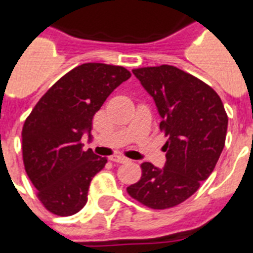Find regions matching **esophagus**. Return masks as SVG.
Here are the masks:
<instances>
[{
	"instance_id": "obj_1",
	"label": "esophagus",
	"mask_w": 253,
	"mask_h": 253,
	"mask_svg": "<svg viewBox=\"0 0 253 253\" xmlns=\"http://www.w3.org/2000/svg\"><path fill=\"white\" fill-rule=\"evenodd\" d=\"M110 159L113 162H115V163H126V162H130L128 158L123 157V155H114V157H111Z\"/></svg>"
}]
</instances>
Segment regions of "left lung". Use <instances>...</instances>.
I'll return each instance as SVG.
<instances>
[{
	"label": "left lung",
	"instance_id": "8db88e82",
	"mask_svg": "<svg viewBox=\"0 0 253 253\" xmlns=\"http://www.w3.org/2000/svg\"><path fill=\"white\" fill-rule=\"evenodd\" d=\"M132 73L157 103L167 161L162 169L142 163V176L127 194L152 210L172 208L212 173L224 148L228 117L211 86L178 67H139Z\"/></svg>",
	"mask_w": 253,
	"mask_h": 253
}]
</instances>
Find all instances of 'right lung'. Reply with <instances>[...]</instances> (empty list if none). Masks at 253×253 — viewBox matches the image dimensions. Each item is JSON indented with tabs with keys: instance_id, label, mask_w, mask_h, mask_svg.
I'll return each instance as SVG.
<instances>
[{
	"instance_id": "1",
	"label": "right lung",
	"mask_w": 253,
	"mask_h": 253,
	"mask_svg": "<svg viewBox=\"0 0 253 253\" xmlns=\"http://www.w3.org/2000/svg\"><path fill=\"white\" fill-rule=\"evenodd\" d=\"M131 73L122 66L84 63L58 80L37 102L22 127L25 171L49 212L71 216L87 202L91 179L107 163L84 150L92 118Z\"/></svg>"
}]
</instances>
